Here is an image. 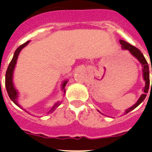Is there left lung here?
<instances>
[{"label": "left lung", "mask_w": 152, "mask_h": 152, "mask_svg": "<svg viewBox=\"0 0 152 152\" xmlns=\"http://www.w3.org/2000/svg\"><path fill=\"white\" fill-rule=\"evenodd\" d=\"M120 43L121 45V47H122L123 50H127L129 51L131 53H132L133 56H134L136 58H137V60L139 61L140 63H141L142 66H143V76H144V80L145 81V86H144V94H142L141 96L140 97V99H138V101L136 102L135 105L130 107L128 110H126L125 112V113H128L130 111H132V110H134L136 107L139 106L140 104L142 102L144 101V99L146 98L147 93L148 92L149 86H150V77H149V67L148 64L147 62L145 57L143 55V53H141V51L139 49H137V47H135L134 46H132L131 44H129V42H126L124 40H120ZM151 72H152V68H151ZM151 87H152V82H151Z\"/></svg>", "instance_id": "8db88e82"}]
</instances>
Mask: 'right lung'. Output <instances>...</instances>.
Segmentation results:
<instances>
[{
  "label": "right lung",
  "instance_id": "add662e5",
  "mask_svg": "<svg viewBox=\"0 0 152 152\" xmlns=\"http://www.w3.org/2000/svg\"><path fill=\"white\" fill-rule=\"evenodd\" d=\"M30 41H27V42H25L23 45L20 46L16 49V50L14 53V55H13V57L11 62L9 63V65H8V69H7V71H6L5 74V88L6 90H7V92H8V95L9 96V98L11 99V100L14 102V103L18 106L19 107H20V106L18 103L17 99H18V92L17 91L15 90V88H14V85H13V82H12V76H13V71H14V69H15V64H16V61H17L18 56H19V53L21 51L23 47L27 46V44L29 43ZM68 81H64V83H62V90H64V92H65V89H64V87L66 85V83ZM60 102H57L55 103V105L52 107L50 112H53L54 110L55 109L57 108V106H59Z\"/></svg>",
  "mask_w": 152,
  "mask_h": 152
}]
</instances>
